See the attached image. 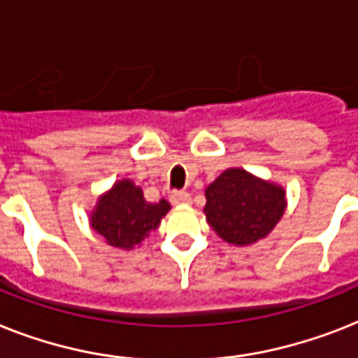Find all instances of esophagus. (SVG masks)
Returning <instances> with one entry per match:
<instances>
[{"instance_id":"34e87169","label":"esophagus","mask_w":358,"mask_h":358,"mask_svg":"<svg viewBox=\"0 0 358 358\" xmlns=\"http://www.w3.org/2000/svg\"><path fill=\"white\" fill-rule=\"evenodd\" d=\"M171 204L173 206H189L191 204V196L189 193H173L171 194Z\"/></svg>"}]
</instances>
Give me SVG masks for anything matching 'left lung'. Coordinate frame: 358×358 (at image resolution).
<instances>
[{"instance_id":"obj_1","label":"left lung","mask_w":358,"mask_h":358,"mask_svg":"<svg viewBox=\"0 0 358 358\" xmlns=\"http://www.w3.org/2000/svg\"><path fill=\"white\" fill-rule=\"evenodd\" d=\"M204 215L220 239L235 246L255 245L268 237L287 208L280 184L241 167L222 171L206 187Z\"/></svg>"}]
</instances>
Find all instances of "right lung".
<instances>
[{"label":"right lung","mask_w":358,"mask_h":358,"mask_svg":"<svg viewBox=\"0 0 358 358\" xmlns=\"http://www.w3.org/2000/svg\"><path fill=\"white\" fill-rule=\"evenodd\" d=\"M169 209L171 204L165 199L147 202L143 189L130 178H123L99 196L90 213V226L106 245L119 250H134L141 246L150 231L158 229Z\"/></svg>","instance_id":"obj_1"}]
</instances>
